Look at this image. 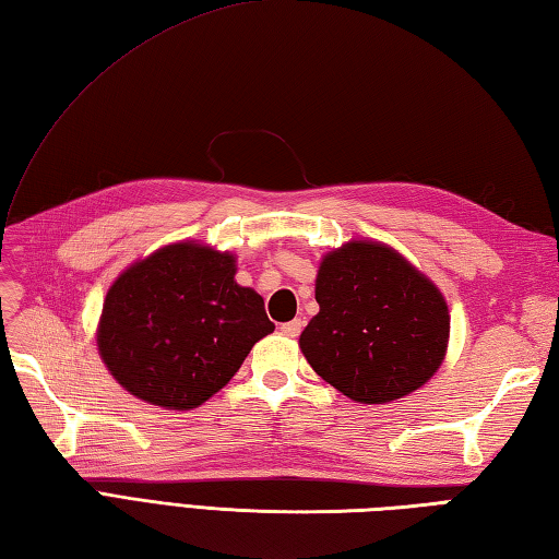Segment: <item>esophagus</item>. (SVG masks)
<instances>
[{
  "instance_id": "esophagus-1",
  "label": "esophagus",
  "mask_w": 559,
  "mask_h": 559,
  "mask_svg": "<svg viewBox=\"0 0 559 559\" xmlns=\"http://www.w3.org/2000/svg\"><path fill=\"white\" fill-rule=\"evenodd\" d=\"M302 319H293V322H286V324H281L278 326V331H281V334L283 336H288V338H295V336H298L300 334V331H302Z\"/></svg>"
}]
</instances>
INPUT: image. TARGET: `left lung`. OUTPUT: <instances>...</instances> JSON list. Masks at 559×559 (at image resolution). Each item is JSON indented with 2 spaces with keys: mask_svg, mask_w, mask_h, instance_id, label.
<instances>
[{
  "mask_svg": "<svg viewBox=\"0 0 559 559\" xmlns=\"http://www.w3.org/2000/svg\"><path fill=\"white\" fill-rule=\"evenodd\" d=\"M319 312L300 334L312 370L355 403H391L432 379L449 348L442 290L394 247L348 240L319 261Z\"/></svg>",
  "mask_w": 559,
  "mask_h": 559,
  "instance_id": "1",
  "label": "left lung"
}]
</instances>
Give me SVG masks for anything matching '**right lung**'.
I'll list each match as a JSON object with an SVG mask.
<instances>
[{"label": "right lung", "mask_w": 559, "mask_h": 559, "mask_svg": "<svg viewBox=\"0 0 559 559\" xmlns=\"http://www.w3.org/2000/svg\"><path fill=\"white\" fill-rule=\"evenodd\" d=\"M233 252L180 240L127 266L96 329L103 365L129 394L192 411L240 370L273 322L264 298L235 281Z\"/></svg>", "instance_id": "1"}]
</instances>
